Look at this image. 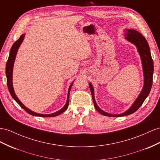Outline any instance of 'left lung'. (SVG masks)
<instances>
[{"mask_svg": "<svg viewBox=\"0 0 160 160\" xmlns=\"http://www.w3.org/2000/svg\"><path fill=\"white\" fill-rule=\"evenodd\" d=\"M125 35L126 38L127 40L136 45L139 54H140L142 60L143 73H144V87H143L142 91L138 97L137 100L134 101V103L128 110H127L126 112L123 113L115 115V114H110L107 112H105L98 107L95 100V97H94L93 87L92 84L90 83L89 87L90 89H91L94 105H95V109L97 111L103 116L110 117H121L128 116L130 115V114L134 113L141 107L147 96L149 95L151 88V86H152L153 74V61L150 53V48L148 42H147V41L144 36L137 30H126Z\"/></svg>", "mask_w": 160, "mask_h": 160, "instance_id": "left-lung-1", "label": "left lung"}]
</instances>
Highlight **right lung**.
Here are the masks:
<instances>
[{
  "label": "right lung",
  "instance_id": "1",
  "mask_svg": "<svg viewBox=\"0 0 160 160\" xmlns=\"http://www.w3.org/2000/svg\"><path fill=\"white\" fill-rule=\"evenodd\" d=\"M24 36H25V34H22L20 36L19 38L16 40L15 42H14V44H13V46H12L11 48V51H10V54L9 56V59L7 60V62L6 64V76H7V87H8V89H9V91L11 93V95L12 96V97L13 98V99L15 100V101L17 102V103L21 106V107L25 110V111L28 113L30 115L32 116H40V117H45V118H47V117H55L59 115V114L62 113L63 112H64L65 110L67 109L68 105H69V93H70V89L71 87L72 86V84H71L70 87L69 88L68 90V99H67V102H66V104L64 106V107L60 109L59 111L55 113H51V114H40V113H35L34 112L31 111L30 109H29L28 108H27L26 107H25L22 103V102L19 100L18 98L16 96L15 93L14 92V90H13V84H12V75H13V64H14V61H15V57H16V54H17V52L18 48L20 46V44H22V41L24 38Z\"/></svg>",
  "mask_w": 160,
  "mask_h": 160
}]
</instances>
